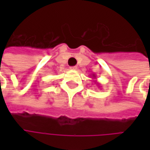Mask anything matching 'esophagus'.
Wrapping results in <instances>:
<instances>
[{
  "label": "esophagus",
  "mask_w": 150,
  "mask_h": 150,
  "mask_svg": "<svg viewBox=\"0 0 150 150\" xmlns=\"http://www.w3.org/2000/svg\"><path fill=\"white\" fill-rule=\"evenodd\" d=\"M70 68H71L72 70H77V69H78V67H77V66H73V67H71Z\"/></svg>",
  "instance_id": "obj_1"
}]
</instances>
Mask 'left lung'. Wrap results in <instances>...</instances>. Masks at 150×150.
Wrapping results in <instances>:
<instances>
[{
	"label": "left lung",
	"mask_w": 150,
	"mask_h": 150,
	"mask_svg": "<svg viewBox=\"0 0 150 150\" xmlns=\"http://www.w3.org/2000/svg\"><path fill=\"white\" fill-rule=\"evenodd\" d=\"M92 76H93V78H94V79H95V78H96L95 74H93ZM94 83H96V85H98V86L99 87V83H97V82H94Z\"/></svg>",
	"instance_id": "obj_1"
}]
</instances>
